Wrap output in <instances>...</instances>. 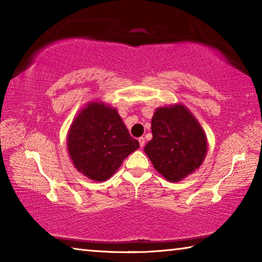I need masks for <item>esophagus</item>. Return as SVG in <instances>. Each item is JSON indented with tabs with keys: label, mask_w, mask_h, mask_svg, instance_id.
<instances>
[{
	"label": "esophagus",
	"mask_w": 262,
	"mask_h": 262,
	"mask_svg": "<svg viewBox=\"0 0 262 262\" xmlns=\"http://www.w3.org/2000/svg\"><path fill=\"white\" fill-rule=\"evenodd\" d=\"M139 142H140V147H141V148H143V147H144V144H145V140H144V137H140V139H139Z\"/></svg>",
	"instance_id": "1"
}]
</instances>
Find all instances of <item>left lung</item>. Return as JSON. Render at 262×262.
<instances>
[{"mask_svg":"<svg viewBox=\"0 0 262 262\" xmlns=\"http://www.w3.org/2000/svg\"><path fill=\"white\" fill-rule=\"evenodd\" d=\"M151 132L152 139L144 147V152L167 181H181L205 161L207 135L185 105L156 108L151 119Z\"/></svg>","mask_w":262,"mask_h":262,"instance_id":"left-lung-1","label":"left lung"}]
</instances>
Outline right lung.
Masks as SVG:
<instances>
[{
    "instance_id": "right-lung-1",
    "label": "right lung",
    "mask_w": 262,
    "mask_h": 262,
    "mask_svg": "<svg viewBox=\"0 0 262 262\" xmlns=\"http://www.w3.org/2000/svg\"><path fill=\"white\" fill-rule=\"evenodd\" d=\"M139 148L117 108L103 101H90L79 110L67 134L75 168L97 183L110 179L123 159Z\"/></svg>"
}]
</instances>
